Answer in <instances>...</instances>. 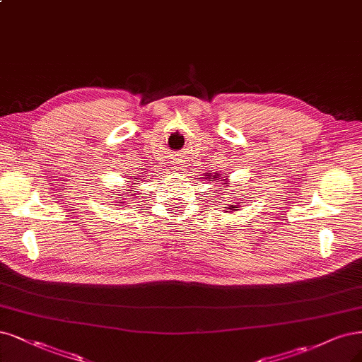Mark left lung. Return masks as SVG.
<instances>
[{"instance_id": "obj_1", "label": "left lung", "mask_w": 362, "mask_h": 362, "mask_svg": "<svg viewBox=\"0 0 362 362\" xmlns=\"http://www.w3.org/2000/svg\"><path fill=\"white\" fill-rule=\"evenodd\" d=\"M208 177H209V175H208ZM229 206H230L229 209H236V208H238V205H229Z\"/></svg>"}]
</instances>
